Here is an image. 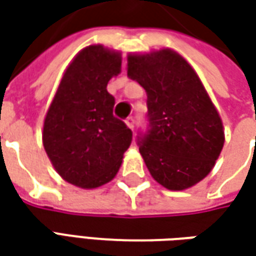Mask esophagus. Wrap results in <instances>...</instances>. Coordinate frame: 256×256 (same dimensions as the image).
I'll list each match as a JSON object with an SVG mask.
<instances>
[{"label":"esophagus","mask_w":256,"mask_h":256,"mask_svg":"<svg viewBox=\"0 0 256 256\" xmlns=\"http://www.w3.org/2000/svg\"><path fill=\"white\" fill-rule=\"evenodd\" d=\"M125 124H126L131 130H134V126H135V118H134V116H128V118L125 120Z\"/></svg>","instance_id":"34e87169"}]
</instances>
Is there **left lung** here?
Returning a JSON list of instances; mask_svg holds the SVG:
<instances>
[{
	"label": "left lung",
	"instance_id": "1",
	"mask_svg": "<svg viewBox=\"0 0 256 256\" xmlns=\"http://www.w3.org/2000/svg\"><path fill=\"white\" fill-rule=\"evenodd\" d=\"M128 76L146 91L148 130L136 144L152 178L171 191L204 180L224 146V128L201 80L171 50L128 55Z\"/></svg>",
	"mask_w": 256,
	"mask_h": 256
}]
</instances>
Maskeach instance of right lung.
<instances>
[{
	"mask_svg": "<svg viewBox=\"0 0 256 256\" xmlns=\"http://www.w3.org/2000/svg\"><path fill=\"white\" fill-rule=\"evenodd\" d=\"M121 71V55L90 45L66 68L44 121L42 142L65 181L81 188L110 182L121 166L132 132L114 116L108 81Z\"/></svg>",
	"mask_w": 256,
	"mask_h": 256,
	"instance_id": "add662e5",
	"label": "right lung"
}]
</instances>
